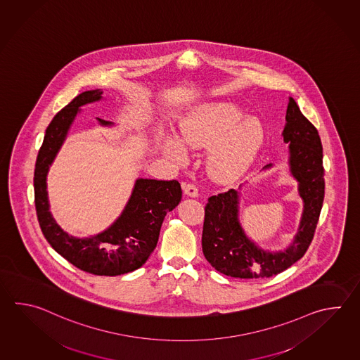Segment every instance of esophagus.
Masks as SVG:
<instances>
[{"label":"esophagus","instance_id":"34e87169","mask_svg":"<svg viewBox=\"0 0 360 360\" xmlns=\"http://www.w3.org/2000/svg\"><path fill=\"white\" fill-rule=\"evenodd\" d=\"M184 195L188 198H198V187L193 184H184Z\"/></svg>","mask_w":360,"mask_h":360}]
</instances>
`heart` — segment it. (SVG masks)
I'll return each instance as SVG.
<instances>
[{"instance_id":"heart-1","label":"heart","mask_w":360,"mask_h":360,"mask_svg":"<svg viewBox=\"0 0 360 360\" xmlns=\"http://www.w3.org/2000/svg\"><path fill=\"white\" fill-rule=\"evenodd\" d=\"M246 117L233 103H213L192 112L179 125L178 139L162 137V151L184 162L186 150L210 147L206 165L214 181L232 184L250 168L264 146L265 125Z\"/></svg>"}]
</instances>
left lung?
I'll use <instances>...</instances> for the list:
<instances>
[{
	"mask_svg": "<svg viewBox=\"0 0 360 360\" xmlns=\"http://www.w3.org/2000/svg\"><path fill=\"white\" fill-rule=\"evenodd\" d=\"M282 137L288 145V172L297 182L302 201L297 233L286 249H263L246 235L240 220L238 190L243 186L209 198L202 252L213 268L229 277L260 279L276 276L300 260L313 240L324 198L322 142L316 127L302 115L292 97H288ZM271 168V164H268L263 170Z\"/></svg>",
	"mask_w": 360,
	"mask_h": 360,
	"instance_id": "1",
	"label": "left lung"
}]
</instances>
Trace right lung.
Here are the masks:
<instances>
[{"instance_id": "obj_1", "label": "right lung", "mask_w": 360, "mask_h": 360, "mask_svg": "<svg viewBox=\"0 0 360 360\" xmlns=\"http://www.w3.org/2000/svg\"><path fill=\"white\" fill-rule=\"evenodd\" d=\"M103 100V89L82 92L53 117L46 129L34 169V202L38 221L52 249L69 263L96 276H120L146 263L156 248L162 220L182 198L178 181L137 178L123 212L103 232L74 237L53 219L47 192V174L64 145L82 106ZM98 124L114 123L96 117Z\"/></svg>"}]
</instances>
